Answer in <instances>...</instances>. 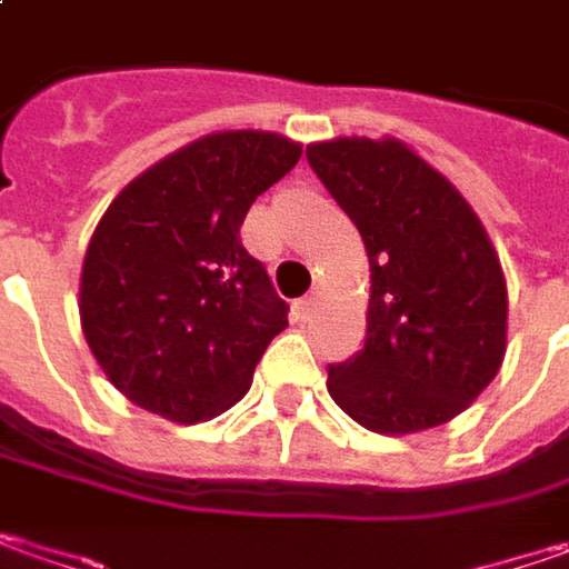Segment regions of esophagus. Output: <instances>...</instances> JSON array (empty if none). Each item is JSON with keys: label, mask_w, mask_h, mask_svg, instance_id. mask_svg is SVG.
<instances>
[{"label": "esophagus", "mask_w": 569, "mask_h": 569, "mask_svg": "<svg viewBox=\"0 0 569 569\" xmlns=\"http://www.w3.org/2000/svg\"><path fill=\"white\" fill-rule=\"evenodd\" d=\"M315 305H318V296H305V299H299V302H296V315H299V318L305 321V318L315 311Z\"/></svg>", "instance_id": "34e87169"}]
</instances>
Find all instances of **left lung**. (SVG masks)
<instances>
[{
	"mask_svg": "<svg viewBox=\"0 0 569 569\" xmlns=\"http://www.w3.org/2000/svg\"><path fill=\"white\" fill-rule=\"evenodd\" d=\"M305 153L359 229L371 270L365 349L330 365V397L378 435L447 425L507 352V280L479 213L397 138H333Z\"/></svg>",
	"mask_w": 569,
	"mask_h": 569,
	"instance_id": "8db88e82",
	"label": "left lung"
}]
</instances>
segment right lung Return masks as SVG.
<instances>
[{
  "label": "right lung",
  "mask_w": 569,
  "mask_h": 569,
  "mask_svg": "<svg viewBox=\"0 0 569 569\" xmlns=\"http://www.w3.org/2000/svg\"><path fill=\"white\" fill-rule=\"evenodd\" d=\"M299 157L302 144L277 131H213L112 198L88 242L78 311L126 400L194 425L246 397L289 308L239 226Z\"/></svg>",
  "instance_id": "1"
}]
</instances>
